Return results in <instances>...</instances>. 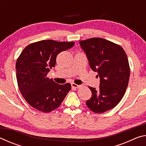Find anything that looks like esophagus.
I'll use <instances>...</instances> for the list:
<instances>
[{
    "instance_id": "1",
    "label": "esophagus",
    "mask_w": 146,
    "mask_h": 146,
    "mask_svg": "<svg viewBox=\"0 0 146 146\" xmlns=\"http://www.w3.org/2000/svg\"><path fill=\"white\" fill-rule=\"evenodd\" d=\"M71 86H72V88H79L80 87V85H78V84H75V83L71 84Z\"/></svg>"
}]
</instances>
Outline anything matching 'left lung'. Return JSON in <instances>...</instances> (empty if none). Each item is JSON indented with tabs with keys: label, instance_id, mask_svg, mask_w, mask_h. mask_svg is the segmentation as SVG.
Listing matches in <instances>:
<instances>
[{
	"label": "left lung",
	"instance_id": "left-lung-1",
	"mask_svg": "<svg viewBox=\"0 0 146 146\" xmlns=\"http://www.w3.org/2000/svg\"><path fill=\"white\" fill-rule=\"evenodd\" d=\"M93 71L100 77L98 89L89 87L92 97L86 105L92 111L102 113L115 108L124 95L130 76L126 53L120 46L102 38L79 42Z\"/></svg>",
	"mask_w": 146,
	"mask_h": 146
}]
</instances>
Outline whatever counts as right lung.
Masks as SVG:
<instances>
[{"label": "right lung", "mask_w": 146, "mask_h": 146, "mask_svg": "<svg viewBox=\"0 0 146 146\" xmlns=\"http://www.w3.org/2000/svg\"><path fill=\"white\" fill-rule=\"evenodd\" d=\"M74 45V42L43 40L22 51L16 62L17 80L22 95L31 107L49 113L60 106L71 86L58 84L46 76L55 66L58 54Z\"/></svg>", "instance_id": "add662e5"}]
</instances>
